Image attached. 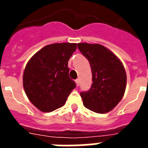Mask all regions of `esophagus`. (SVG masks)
<instances>
[{
	"label": "esophagus",
	"mask_w": 148,
	"mask_h": 148,
	"mask_svg": "<svg viewBox=\"0 0 148 148\" xmlns=\"http://www.w3.org/2000/svg\"><path fill=\"white\" fill-rule=\"evenodd\" d=\"M75 82H76L77 86H79V79H78V78H77V79H76V80H75Z\"/></svg>",
	"instance_id": "34e87169"
}]
</instances>
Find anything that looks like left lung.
I'll use <instances>...</instances> for the list:
<instances>
[{"instance_id":"left-lung-1","label":"left lung","mask_w":148,"mask_h":148,"mask_svg":"<svg viewBox=\"0 0 148 148\" xmlns=\"http://www.w3.org/2000/svg\"><path fill=\"white\" fill-rule=\"evenodd\" d=\"M82 54L89 60L93 83L86 92H81L84 106L97 113L114 109L124 96L127 76L122 62L101 44L77 43Z\"/></svg>"}]
</instances>
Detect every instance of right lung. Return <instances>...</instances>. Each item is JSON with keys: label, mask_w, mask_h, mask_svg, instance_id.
Returning a JSON list of instances; mask_svg holds the SVG:
<instances>
[{"label": "right lung", "mask_w": 148, "mask_h": 148, "mask_svg": "<svg viewBox=\"0 0 148 148\" xmlns=\"http://www.w3.org/2000/svg\"><path fill=\"white\" fill-rule=\"evenodd\" d=\"M77 43L61 42L45 46L27 62L23 86L28 99L40 111L50 112L64 106L76 87L69 76L68 61Z\"/></svg>", "instance_id": "add662e5"}]
</instances>
